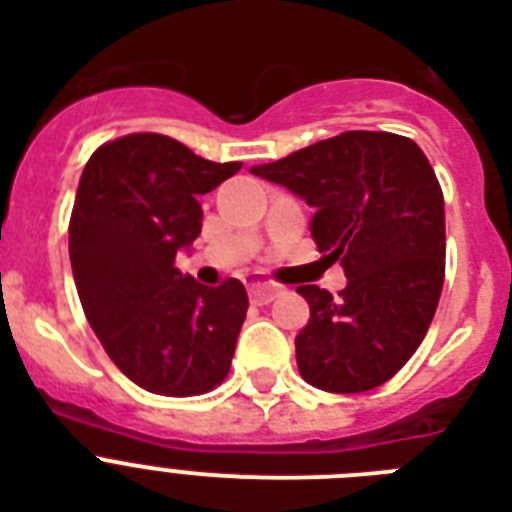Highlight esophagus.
<instances>
[{"label":"esophagus","mask_w":512,"mask_h":512,"mask_svg":"<svg viewBox=\"0 0 512 512\" xmlns=\"http://www.w3.org/2000/svg\"><path fill=\"white\" fill-rule=\"evenodd\" d=\"M276 295H279V287H273V284H265V281L249 284V300L255 305H268Z\"/></svg>","instance_id":"1"}]
</instances>
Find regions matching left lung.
Masks as SVG:
<instances>
[{"label":"left lung","instance_id":"left-lung-1","mask_svg":"<svg viewBox=\"0 0 512 512\" xmlns=\"http://www.w3.org/2000/svg\"><path fill=\"white\" fill-rule=\"evenodd\" d=\"M252 175L316 207L313 241L348 276L337 297L297 287L311 305L295 340L303 380L329 393L388 382L428 335L444 287V191L428 156L404 135L350 130Z\"/></svg>","mask_w":512,"mask_h":512}]
</instances>
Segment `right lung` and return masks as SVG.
Segmentation results:
<instances>
[{
	"label": "right lung",
	"mask_w": 512,
	"mask_h": 512,
	"mask_svg": "<svg viewBox=\"0 0 512 512\" xmlns=\"http://www.w3.org/2000/svg\"><path fill=\"white\" fill-rule=\"evenodd\" d=\"M241 170L159 132L108 140L84 164L68 255L84 316L108 358L148 393L201 396L228 377L249 297L175 268L201 233V193Z\"/></svg>",
	"instance_id": "right-lung-1"
}]
</instances>
